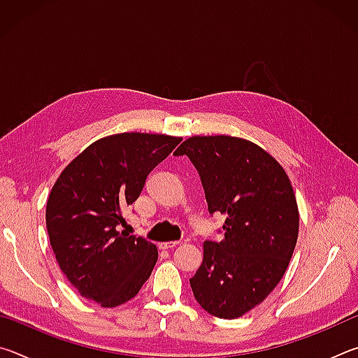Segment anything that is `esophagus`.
<instances>
[{
  "instance_id": "34e87169",
  "label": "esophagus",
  "mask_w": 358,
  "mask_h": 358,
  "mask_svg": "<svg viewBox=\"0 0 358 358\" xmlns=\"http://www.w3.org/2000/svg\"><path fill=\"white\" fill-rule=\"evenodd\" d=\"M178 245L180 241H166V243H159V250H172V248Z\"/></svg>"
}]
</instances>
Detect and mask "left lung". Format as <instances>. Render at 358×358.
I'll use <instances>...</instances> for the list:
<instances>
[{
  "label": "left lung",
  "instance_id": "1",
  "mask_svg": "<svg viewBox=\"0 0 358 358\" xmlns=\"http://www.w3.org/2000/svg\"><path fill=\"white\" fill-rule=\"evenodd\" d=\"M173 155L189 157L210 215L226 217L224 237L203 243L189 280L194 299L211 316H243L278 286L294 254L299 208L290 180L273 156L238 137H189Z\"/></svg>",
  "mask_w": 358,
  "mask_h": 358
}]
</instances>
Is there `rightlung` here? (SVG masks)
Here are the masks:
<instances>
[{
  "label": "right lung",
  "instance_id": "obj_1",
  "mask_svg": "<svg viewBox=\"0 0 358 358\" xmlns=\"http://www.w3.org/2000/svg\"><path fill=\"white\" fill-rule=\"evenodd\" d=\"M180 137L123 132L85 148L59 175L47 201L45 222L59 268L78 294L104 308L138 294L157 250L126 234L123 208L137 201L148 173Z\"/></svg>",
  "mask_w": 358,
  "mask_h": 358
}]
</instances>
